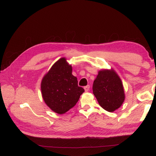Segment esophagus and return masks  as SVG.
Returning a JSON list of instances; mask_svg holds the SVG:
<instances>
[{"instance_id": "34e87169", "label": "esophagus", "mask_w": 156, "mask_h": 156, "mask_svg": "<svg viewBox=\"0 0 156 156\" xmlns=\"http://www.w3.org/2000/svg\"><path fill=\"white\" fill-rule=\"evenodd\" d=\"M84 90H85V92H88L89 90V89H90V86L87 85L86 87H84Z\"/></svg>"}]
</instances>
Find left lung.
<instances>
[{
  "label": "left lung",
  "mask_w": 156,
  "mask_h": 156,
  "mask_svg": "<svg viewBox=\"0 0 156 156\" xmlns=\"http://www.w3.org/2000/svg\"><path fill=\"white\" fill-rule=\"evenodd\" d=\"M92 90L100 105L108 112L115 111L124 101L123 85L119 75L112 69L99 72Z\"/></svg>",
  "instance_id": "1"
}]
</instances>
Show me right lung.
Returning <instances> with one entry per match:
<instances>
[{
	"instance_id": "add662e5",
	"label": "right lung",
	"mask_w": 156,
	"mask_h": 156,
	"mask_svg": "<svg viewBox=\"0 0 156 156\" xmlns=\"http://www.w3.org/2000/svg\"><path fill=\"white\" fill-rule=\"evenodd\" d=\"M72 66L64 58L56 62L42 79L41 90L45 103L52 111L64 114L76 105L84 90L78 86Z\"/></svg>"
}]
</instances>
